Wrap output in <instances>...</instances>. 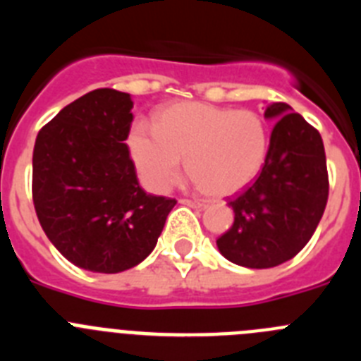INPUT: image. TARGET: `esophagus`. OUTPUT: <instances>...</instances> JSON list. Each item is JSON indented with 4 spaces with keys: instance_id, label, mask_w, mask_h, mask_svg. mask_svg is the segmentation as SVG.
<instances>
[{
    "instance_id": "obj_1",
    "label": "esophagus",
    "mask_w": 361,
    "mask_h": 361,
    "mask_svg": "<svg viewBox=\"0 0 361 361\" xmlns=\"http://www.w3.org/2000/svg\"><path fill=\"white\" fill-rule=\"evenodd\" d=\"M183 204H186V206H191V208H206V202H202V200H191V199H183L180 200Z\"/></svg>"
}]
</instances>
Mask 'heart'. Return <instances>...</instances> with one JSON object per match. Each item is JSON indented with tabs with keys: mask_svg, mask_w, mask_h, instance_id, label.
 Returning <instances> with one entry per match:
<instances>
[{
	"mask_svg": "<svg viewBox=\"0 0 361 361\" xmlns=\"http://www.w3.org/2000/svg\"><path fill=\"white\" fill-rule=\"evenodd\" d=\"M128 146L149 190H170L186 157L188 173L197 188L212 197H229L260 173L269 130L253 110L180 101L157 111L155 128L133 124Z\"/></svg>",
	"mask_w": 361,
	"mask_h": 361,
	"instance_id": "obj_1",
	"label": "heart"
}]
</instances>
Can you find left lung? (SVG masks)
<instances>
[{"instance_id":"obj_1","label":"left lung","mask_w":361,"mask_h":361,"mask_svg":"<svg viewBox=\"0 0 361 361\" xmlns=\"http://www.w3.org/2000/svg\"><path fill=\"white\" fill-rule=\"evenodd\" d=\"M264 117L276 123L262 171L229 200L235 222L216 240L222 257L251 269L280 266L304 250L329 197L318 130L286 103L267 104Z\"/></svg>"}]
</instances>
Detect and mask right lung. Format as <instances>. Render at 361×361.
<instances>
[{"instance_id": "1", "label": "right lung", "mask_w": 361, "mask_h": 361, "mask_svg": "<svg viewBox=\"0 0 361 361\" xmlns=\"http://www.w3.org/2000/svg\"><path fill=\"white\" fill-rule=\"evenodd\" d=\"M130 94L97 88L39 130L32 157V199L56 250L73 266L121 273L141 264L177 200L139 186L126 146Z\"/></svg>"}]
</instances>
